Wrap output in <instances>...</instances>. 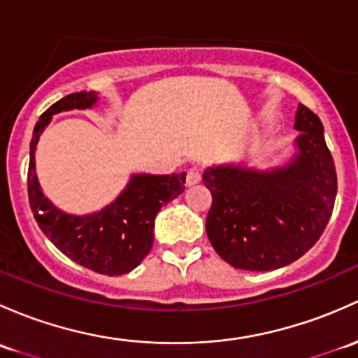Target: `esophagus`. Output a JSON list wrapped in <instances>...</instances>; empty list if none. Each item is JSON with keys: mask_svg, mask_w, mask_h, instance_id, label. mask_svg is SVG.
Segmentation results:
<instances>
[{"mask_svg": "<svg viewBox=\"0 0 358 358\" xmlns=\"http://www.w3.org/2000/svg\"><path fill=\"white\" fill-rule=\"evenodd\" d=\"M201 168H190L189 171H187V185H197V183L201 182Z\"/></svg>", "mask_w": 358, "mask_h": 358, "instance_id": "esophagus-1", "label": "esophagus"}]
</instances>
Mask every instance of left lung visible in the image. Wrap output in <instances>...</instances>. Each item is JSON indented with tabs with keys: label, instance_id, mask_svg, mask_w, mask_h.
Here are the masks:
<instances>
[{
	"label": "left lung",
	"instance_id": "obj_1",
	"mask_svg": "<svg viewBox=\"0 0 358 358\" xmlns=\"http://www.w3.org/2000/svg\"><path fill=\"white\" fill-rule=\"evenodd\" d=\"M296 154L280 168L223 164L202 175L210 190L206 231L233 268L271 271L292 264L321 238L336 199L334 161L315 113L299 104Z\"/></svg>",
	"mask_w": 358,
	"mask_h": 358
}]
</instances>
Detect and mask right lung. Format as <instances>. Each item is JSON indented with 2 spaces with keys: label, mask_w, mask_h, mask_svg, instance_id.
<instances>
[{
  "label": "right lung",
  "mask_w": 358,
  "mask_h": 358,
  "mask_svg": "<svg viewBox=\"0 0 358 358\" xmlns=\"http://www.w3.org/2000/svg\"><path fill=\"white\" fill-rule=\"evenodd\" d=\"M96 92L69 94L55 103L34 127L29 161V202L44 235L66 257L99 274L130 273L149 254L154 242V220L169 201L185 190V173L131 175L125 190L99 213L73 216L52 206L36 175V148L52 115L87 110L97 103Z\"/></svg>",
  "instance_id": "right-lung-1"
}]
</instances>
